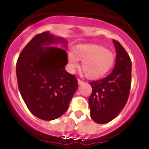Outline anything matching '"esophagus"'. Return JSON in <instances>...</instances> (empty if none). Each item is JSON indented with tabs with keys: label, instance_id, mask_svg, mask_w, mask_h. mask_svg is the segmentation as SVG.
Wrapping results in <instances>:
<instances>
[{
	"label": "esophagus",
	"instance_id": "1",
	"mask_svg": "<svg viewBox=\"0 0 149 149\" xmlns=\"http://www.w3.org/2000/svg\"><path fill=\"white\" fill-rule=\"evenodd\" d=\"M77 82H78V84L80 85V86H81V85H82V84H84V81H82L81 80H80V79H78V80H77Z\"/></svg>",
	"mask_w": 149,
	"mask_h": 149
}]
</instances>
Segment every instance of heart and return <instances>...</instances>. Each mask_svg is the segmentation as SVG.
Wrapping results in <instances>:
<instances>
[{"mask_svg":"<svg viewBox=\"0 0 149 149\" xmlns=\"http://www.w3.org/2000/svg\"><path fill=\"white\" fill-rule=\"evenodd\" d=\"M77 60L82 61L81 72L89 79H98L108 73L113 66L115 56L111 51L96 44L77 45L68 54V63L71 68L77 66Z\"/></svg>","mask_w":149,"mask_h":149,"instance_id":"heart-1","label":"heart"}]
</instances>
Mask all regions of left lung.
<instances>
[{
  "instance_id": "8db88e82",
  "label": "left lung",
  "mask_w": 149,
  "mask_h": 149,
  "mask_svg": "<svg viewBox=\"0 0 149 149\" xmlns=\"http://www.w3.org/2000/svg\"><path fill=\"white\" fill-rule=\"evenodd\" d=\"M116 64L105 78L90 82L93 92L89 98L90 116L95 122L105 124L116 118L125 106L131 84V60L119 42L113 40Z\"/></svg>"
}]
</instances>
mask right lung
Here are the masks:
<instances>
[{
	"instance_id": "1",
	"label": "right lung",
	"mask_w": 149,
	"mask_h": 149,
	"mask_svg": "<svg viewBox=\"0 0 149 149\" xmlns=\"http://www.w3.org/2000/svg\"><path fill=\"white\" fill-rule=\"evenodd\" d=\"M67 41L50 32L34 36L18 56L16 76L21 95L35 116L56 119L68 110L78 87L75 77L65 69Z\"/></svg>"
}]
</instances>
